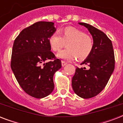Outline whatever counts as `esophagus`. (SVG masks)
<instances>
[{"label": "esophagus", "mask_w": 123, "mask_h": 123, "mask_svg": "<svg viewBox=\"0 0 123 123\" xmlns=\"http://www.w3.org/2000/svg\"><path fill=\"white\" fill-rule=\"evenodd\" d=\"M61 64H62V66H64L67 64V62H66L64 61H62Z\"/></svg>", "instance_id": "esophagus-1"}]
</instances>
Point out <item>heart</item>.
<instances>
[{"instance_id": "obj_1", "label": "heart", "mask_w": 123, "mask_h": 123, "mask_svg": "<svg viewBox=\"0 0 123 123\" xmlns=\"http://www.w3.org/2000/svg\"><path fill=\"white\" fill-rule=\"evenodd\" d=\"M58 32L52 34L48 37V43L54 52H57L64 46L67 48L61 50L57 57L71 61L86 59L91 54L94 48L93 39L82 30L73 27H66Z\"/></svg>"}]
</instances>
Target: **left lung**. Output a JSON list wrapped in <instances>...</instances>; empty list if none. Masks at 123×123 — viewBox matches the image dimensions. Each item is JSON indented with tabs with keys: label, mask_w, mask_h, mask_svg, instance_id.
Wrapping results in <instances>:
<instances>
[{
	"label": "left lung",
	"mask_w": 123,
	"mask_h": 123,
	"mask_svg": "<svg viewBox=\"0 0 123 123\" xmlns=\"http://www.w3.org/2000/svg\"><path fill=\"white\" fill-rule=\"evenodd\" d=\"M87 28L92 36L94 48L90 55L81 64L86 68H77L72 78V87L77 95L85 99L101 92L114 70L115 57L112 41L104 32L86 23H79Z\"/></svg>",
	"instance_id": "obj_1"
}]
</instances>
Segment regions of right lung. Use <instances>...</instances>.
I'll use <instances>...</instances> for the list:
<instances>
[{"label":"right lung","instance_id":"1","mask_svg":"<svg viewBox=\"0 0 123 123\" xmlns=\"http://www.w3.org/2000/svg\"><path fill=\"white\" fill-rule=\"evenodd\" d=\"M54 24L38 22L26 27L13 43L11 68L22 89L36 98L49 95L54 89L53 77L61 61L52 52L48 37Z\"/></svg>","mask_w":123,"mask_h":123}]
</instances>
